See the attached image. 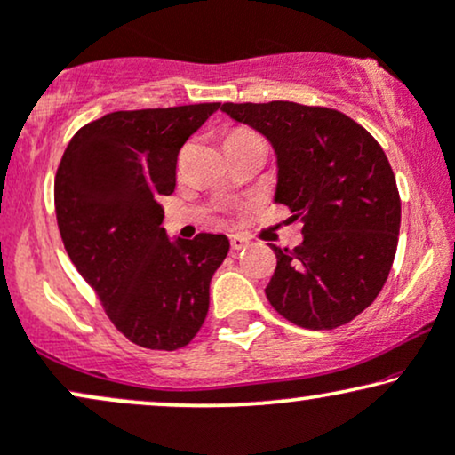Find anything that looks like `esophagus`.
<instances>
[{"instance_id":"obj_1","label":"esophagus","mask_w":455,"mask_h":455,"mask_svg":"<svg viewBox=\"0 0 455 455\" xmlns=\"http://www.w3.org/2000/svg\"><path fill=\"white\" fill-rule=\"evenodd\" d=\"M247 245V239L241 237V235H231V247L233 250H243Z\"/></svg>"}]
</instances>
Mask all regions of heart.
<instances>
[{
    "mask_svg": "<svg viewBox=\"0 0 455 455\" xmlns=\"http://www.w3.org/2000/svg\"><path fill=\"white\" fill-rule=\"evenodd\" d=\"M239 138H258V136L250 130H235V132H231V134H228L227 140H239Z\"/></svg>",
    "mask_w": 455,
    "mask_h": 455,
    "instance_id": "obj_1",
    "label": "heart"
}]
</instances>
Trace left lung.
<instances>
[{"instance_id":"obj_1","label":"left lung","mask_w":455,"mask_h":455,"mask_svg":"<svg viewBox=\"0 0 455 455\" xmlns=\"http://www.w3.org/2000/svg\"><path fill=\"white\" fill-rule=\"evenodd\" d=\"M277 155L275 201L302 222V243L273 247L268 302L304 330H333L376 300L393 267L401 199L376 138L336 108L273 100L224 102Z\"/></svg>"}]
</instances>
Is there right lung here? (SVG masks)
I'll list each match as a JSON object with an SVG mask.
<instances>
[{
    "instance_id": "obj_1",
    "label": "right lung",
    "mask_w": 455,
    "mask_h": 455,
    "mask_svg": "<svg viewBox=\"0 0 455 455\" xmlns=\"http://www.w3.org/2000/svg\"><path fill=\"white\" fill-rule=\"evenodd\" d=\"M220 102L115 111L71 138L54 180L65 250L113 325L151 350L187 347L210 308L227 235L170 239L161 195L176 187L178 151Z\"/></svg>"
}]
</instances>
